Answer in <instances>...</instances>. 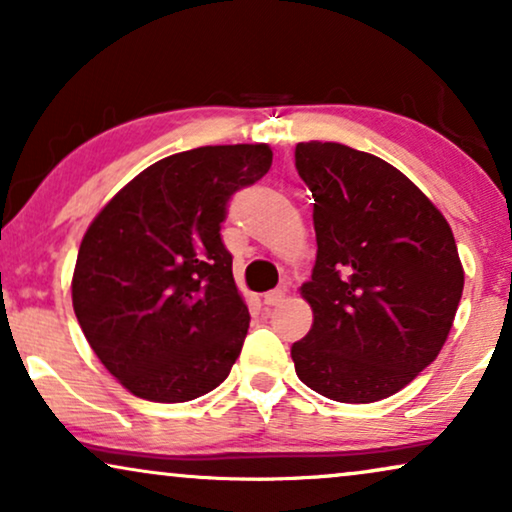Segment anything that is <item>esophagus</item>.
<instances>
[{"instance_id": "obj_1", "label": "esophagus", "mask_w": 512, "mask_h": 512, "mask_svg": "<svg viewBox=\"0 0 512 512\" xmlns=\"http://www.w3.org/2000/svg\"><path fill=\"white\" fill-rule=\"evenodd\" d=\"M284 296H286V286H277V289H272V291L265 293L263 303L265 305H279L284 300Z\"/></svg>"}]
</instances>
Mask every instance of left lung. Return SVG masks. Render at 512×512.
Masks as SVG:
<instances>
[{"instance_id": "left-lung-1", "label": "left lung", "mask_w": 512, "mask_h": 512, "mask_svg": "<svg viewBox=\"0 0 512 512\" xmlns=\"http://www.w3.org/2000/svg\"><path fill=\"white\" fill-rule=\"evenodd\" d=\"M296 170L317 233V263L300 289L314 324L291 347L296 373L331 401H380L415 380L450 333L464 291L452 228L370 153L300 142Z\"/></svg>"}]
</instances>
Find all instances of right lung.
<instances>
[{
	"instance_id": "obj_1",
	"label": "right lung",
	"mask_w": 512,
	"mask_h": 512,
	"mask_svg": "<svg viewBox=\"0 0 512 512\" xmlns=\"http://www.w3.org/2000/svg\"><path fill=\"white\" fill-rule=\"evenodd\" d=\"M270 165L265 144L174 153L90 223L72 279L74 314L97 359L135 396L184 403L228 377L251 317L221 223L230 198Z\"/></svg>"
}]
</instances>
